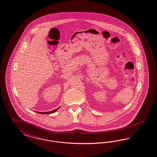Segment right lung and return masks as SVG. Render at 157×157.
Wrapping results in <instances>:
<instances>
[{
    "label": "right lung",
    "mask_w": 157,
    "mask_h": 157,
    "mask_svg": "<svg viewBox=\"0 0 157 157\" xmlns=\"http://www.w3.org/2000/svg\"><path fill=\"white\" fill-rule=\"evenodd\" d=\"M60 107H59L58 108H57L56 109H55V110H52V111H51V112H38V113H40V114H51V113H54V112H56V111H57L58 109H59V108Z\"/></svg>",
    "instance_id": "add662e5"
}]
</instances>
